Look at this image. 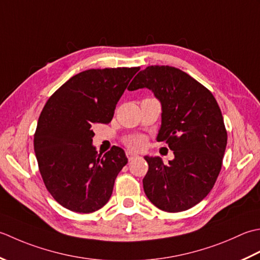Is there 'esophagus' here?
I'll use <instances>...</instances> for the list:
<instances>
[{"label":"esophagus","instance_id":"1","mask_svg":"<svg viewBox=\"0 0 260 260\" xmlns=\"http://www.w3.org/2000/svg\"><path fill=\"white\" fill-rule=\"evenodd\" d=\"M125 153H126V157H128L129 160H134V159H136V158H139V155H138V153H135L132 151H126Z\"/></svg>","mask_w":260,"mask_h":260}]
</instances>
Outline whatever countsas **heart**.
<instances>
[{
    "label": "heart",
    "mask_w": 260,
    "mask_h": 260,
    "mask_svg": "<svg viewBox=\"0 0 260 260\" xmlns=\"http://www.w3.org/2000/svg\"><path fill=\"white\" fill-rule=\"evenodd\" d=\"M125 145L131 149H140L145 145V138L141 136H132L125 139Z\"/></svg>",
    "instance_id": "b5f03b06"
}]
</instances>
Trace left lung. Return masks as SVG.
Wrapping results in <instances>:
<instances>
[{
  "label": "left lung",
  "mask_w": 260,
  "mask_h": 260,
  "mask_svg": "<svg viewBox=\"0 0 260 260\" xmlns=\"http://www.w3.org/2000/svg\"><path fill=\"white\" fill-rule=\"evenodd\" d=\"M148 88L161 104L157 141H166L174 159L145 156L142 179L150 202L166 212L200 203L214 186L226 147V130L218 102L208 88L172 66H148L132 79L129 91Z\"/></svg>",
  "instance_id": "left-lung-1"
}]
</instances>
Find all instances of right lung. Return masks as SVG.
I'll return each mask as SVG.
<instances>
[{
	"label": "right lung",
	"mask_w": 260,
	"mask_h": 260,
	"mask_svg": "<svg viewBox=\"0 0 260 260\" xmlns=\"http://www.w3.org/2000/svg\"><path fill=\"white\" fill-rule=\"evenodd\" d=\"M139 67L84 71L61 85L39 116L34 146L47 189L58 203L92 213L108 203L115 178L128 162L122 148L98 153L93 128L109 123Z\"/></svg>",
	"instance_id": "right-lung-1"
}]
</instances>
